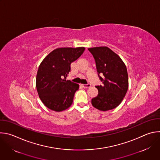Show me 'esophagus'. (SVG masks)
<instances>
[{
    "mask_svg": "<svg viewBox=\"0 0 160 160\" xmlns=\"http://www.w3.org/2000/svg\"><path fill=\"white\" fill-rule=\"evenodd\" d=\"M82 86L85 88H89L91 87V84L90 83H88V84H83L82 85Z\"/></svg>",
    "mask_w": 160,
    "mask_h": 160,
    "instance_id": "1",
    "label": "esophagus"
}]
</instances>
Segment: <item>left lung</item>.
<instances>
[{"instance_id": "8db88e82", "label": "left lung", "mask_w": 160, "mask_h": 160, "mask_svg": "<svg viewBox=\"0 0 160 160\" xmlns=\"http://www.w3.org/2000/svg\"><path fill=\"white\" fill-rule=\"evenodd\" d=\"M95 59L97 72L102 85H97L98 93L92 99L93 107L100 111L113 109L121 103L128 89V75L121 58L106 46L88 48ZM103 74L102 78L99 74Z\"/></svg>"}]
</instances>
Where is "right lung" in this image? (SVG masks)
I'll return each instance as SVG.
<instances>
[{"label": "right lung", "mask_w": 160, "mask_h": 160, "mask_svg": "<svg viewBox=\"0 0 160 160\" xmlns=\"http://www.w3.org/2000/svg\"><path fill=\"white\" fill-rule=\"evenodd\" d=\"M85 51L84 47L61 48L51 51L40 64L36 85L42 102L48 109L63 111L73 103L79 85L67 80L70 65Z\"/></svg>", "instance_id": "1"}]
</instances>
